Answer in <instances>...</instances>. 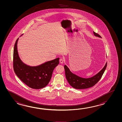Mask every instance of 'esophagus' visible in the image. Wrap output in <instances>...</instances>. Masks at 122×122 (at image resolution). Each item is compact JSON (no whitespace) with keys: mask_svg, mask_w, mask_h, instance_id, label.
<instances>
[{"mask_svg":"<svg viewBox=\"0 0 122 122\" xmlns=\"http://www.w3.org/2000/svg\"><path fill=\"white\" fill-rule=\"evenodd\" d=\"M59 61L61 64H63L64 63V60L62 58H61L59 60Z\"/></svg>","mask_w":122,"mask_h":122,"instance_id":"obj_1","label":"esophagus"}]
</instances>
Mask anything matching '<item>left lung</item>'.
Masks as SVG:
<instances>
[{
	"label": "left lung",
	"mask_w": 122,
	"mask_h": 122,
	"mask_svg": "<svg viewBox=\"0 0 122 122\" xmlns=\"http://www.w3.org/2000/svg\"><path fill=\"white\" fill-rule=\"evenodd\" d=\"M93 34L95 36L101 37L99 35L96 34L95 32H93ZM106 66L107 62L103 68L99 72L91 78H81L73 74L66 65H65L64 68L66 78L70 86L76 89H82L89 88L95 85L102 78L106 69Z\"/></svg>",
	"instance_id": "obj_1"
}]
</instances>
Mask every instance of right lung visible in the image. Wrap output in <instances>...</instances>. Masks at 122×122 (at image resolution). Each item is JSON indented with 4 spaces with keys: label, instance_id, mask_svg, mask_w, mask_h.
Instances as JSON below:
<instances>
[{
    "label": "right lung",
    "instance_id": "add662e5",
    "mask_svg": "<svg viewBox=\"0 0 122 122\" xmlns=\"http://www.w3.org/2000/svg\"><path fill=\"white\" fill-rule=\"evenodd\" d=\"M16 40L13 51V69L16 75L23 83L33 89L43 88L48 85L52 73L59 63V58L48 61L41 65L31 66L23 63L19 55Z\"/></svg>",
    "mask_w": 122,
    "mask_h": 122
}]
</instances>
